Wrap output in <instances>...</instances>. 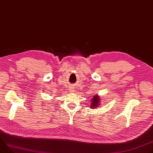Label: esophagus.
I'll use <instances>...</instances> for the list:
<instances>
[{
  "mask_svg": "<svg viewBox=\"0 0 153 153\" xmlns=\"http://www.w3.org/2000/svg\"><path fill=\"white\" fill-rule=\"evenodd\" d=\"M70 90L71 92H73V91H74V88H73V87H70Z\"/></svg>",
  "mask_w": 153,
  "mask_h": 153,
  "instance_id": "34e87169",
  "label": "esophagus"
}]
</instances>
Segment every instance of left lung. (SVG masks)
Instances as JSON below:
<instances>
[{
	"label": "left lung",
	"mask_w": 153,
	"mask_h": 153,
	"mask_svg": "<svg viewBox=\"0 0 153 153\" xmlns=\"http://www.w3.org/2000/svg\"><path fill=\"white\" fill-rule=\"evenodd\" d=\"M100 98L98 97L97 95L94 96L93 98V100H91V108L92 109H94L96 108L99 104H100Z\"/></svg>",
	"instance_id": "obj_1"
}]
</instances>
